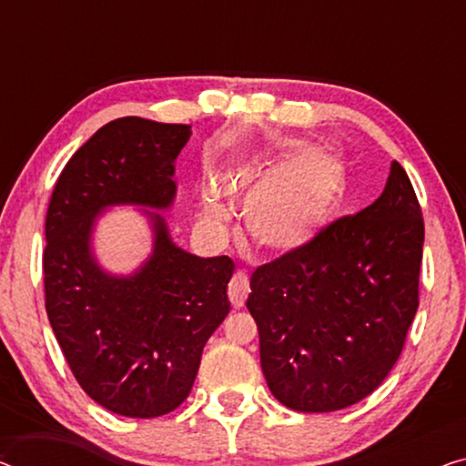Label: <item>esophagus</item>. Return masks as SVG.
Returning a JSON list of instances; mask_svg holds the SVG:
<instances>
[{
	"mask_svg": "<svg viewBox=\"0 0 466 466\" xmlns=\"http://www.w3.org/2000/svg\"><path fill=\"white\" fill-rule=\"evenodd\" d=\"M248 293H251V287H248V280H247V274L245 272H236L230 280V287H228V297H230V301L234 308H242L247 301Z\"/></svg>",
	"mask_w": 466,
	"mask_h": 466,
	"instance_id": "esophagus-1",
	"label": "esophagus"
}]
</instances>
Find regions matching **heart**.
Returning <instances> with one entry per match:
<instances>
[{
  "label": "heart",
  "mask_w": 466,
  "mask_h": 466,
  "mask_svg": "<svg viewBox=\"0 0 466 466\" xmlns=\"http://www.w3.org/2000/svg\"><path fill=\"white\" fill-rule=\"evenodd\" d=\"M303 148L301 142H287L274 152L240 163L228 176V190L247 197L248 238L268 253L293 251L314 238L345 190V167L330 152L308 150L275 169ZM200 211L205 224L215 230L230 218L215 190L203 192Z\"/></svg>",
  "instance_id": "heart-1"
}]
</instances>
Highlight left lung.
Listing matches in <instances>:
<instances>
[{
	"instance_id": "1",
	"label": "left lung",
	"mask_w": 466,
	"mask_h": 466,
	"mask_svg": "<svg viewBox=\"0 0 466 466\" xmlns=\"http://www.w3.org/2000/svg\"><path fill=\"white\" fill-rule=\"evenodd\" d=\"M425 221L410 177L251 276L261 370L290 410L335 412L383 383L419 309Z\"/></svg>"
}]
</instances>
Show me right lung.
<instances>
[{"instance_id": "right-lung-1", "label": "right lung", "mask_w": 466, "mask_h": 466, "mask_svg": "<svg viewBox=\"0 0 466 466\" xmlns=\"http://www.w3.org/2000/svg\"><path fill=\"white\" fill-rule=\"evenodd\" d=\"M190 125L123 116L68 158L46 215V311L73 377L106 410L155 419L176 410L197 379L203 347L230 311L228 255L176 247L161 215L155 253L131 278L106 276L89 253L104 207L165 209L176 194V158Z\"/></svg>"}]
</instances>
